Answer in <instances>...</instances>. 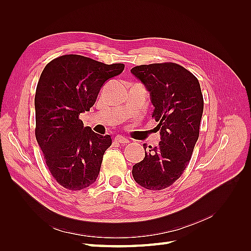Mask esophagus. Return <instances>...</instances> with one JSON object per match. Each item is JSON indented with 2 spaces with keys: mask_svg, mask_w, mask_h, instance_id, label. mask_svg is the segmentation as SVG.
I'll list each match as a JSON object with an SVG mask.
<instances>
[{
  "mask_svg": "<svg viewBox=\"0 0 251 251\" xmlns=\"http://www.w3.org/2000/svg\"><path fill=\"white\" fill-rule=\"evenodd\" d=\"M115 141H117V142H119V143H128L130 142V140H128L127 138H126V137H124V136H121V135H117L116 137H115Z\"/></svg>",
  "mask_w": 251,
  "mask_h": 251,
  "instance_id": "34e87169",
  "label": "esophagus"
}]
</instances>
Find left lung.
<instances>
[{"instance_id":"1","label":"left lung","mask_w":251,"mask_h":251,"mask_svg":"<svg viewBox=\"0 0 251 251\" xmlns=\"http://www.w3.org/2000/svg\"><path fill=\"white\" fill-rule=\"evenodd\" d=\"M150 91L153 117L160 131L159 146L133 166V177L142 187L161 191L183 174L199 138L203 95L198 78L176 63L136 66L131 70ZM144 150L147 149L143 144Z\"/></svg>"}]
</instances>
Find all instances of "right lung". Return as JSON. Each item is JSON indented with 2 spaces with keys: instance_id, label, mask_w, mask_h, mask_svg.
Instances as JSON below:
<instances>
[{
  "instance_id": "right-lung-1",
  "label": "right lung",
  "mask_w": 251,
  "mask_h": 251,
  "mask_svg": "<svg viewBox=\"0 0 251 251\" xmlns=\"http://www.w3.org/2000/svg\"><path fill=\"white\" fill-rule=\"evenodd\" d=\"M125 69L90 57L66 54L46 65L37 82L35 137L52 177L69 191H81L96 181L110 135L83 126L79 114L90 111L108 79Z\"/></svg>"
}]
</instances>
